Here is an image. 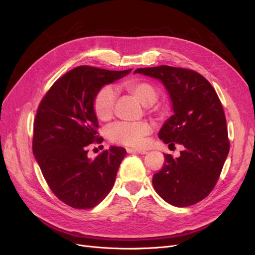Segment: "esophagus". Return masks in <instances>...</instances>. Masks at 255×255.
<instances>
[{
    "mask_svg": "<svg viewBox=\"0 0 255 255\" xmlns=\"http://www.w3.org/2000/svg\"><path fill=\"white\" fill-rule=\"evenodd\" d=\"M128 153H138V154H146L145 150H138V149H132V148H128L127 149Z\"/></svg>",
    "mask_w": 255,
    "mask_h": 255,
    "instance_id": "esophagus-1",
    "label": "esophagus"
}]
</instances>
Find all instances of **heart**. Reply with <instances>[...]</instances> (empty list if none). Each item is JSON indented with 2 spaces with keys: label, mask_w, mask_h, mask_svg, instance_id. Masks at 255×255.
<instances>
[{
  "label": "heart",
  "mask_w": 255,
  "mask_h": 255,
  "mask_svg": "<svg viewBox=\"0 0 255 255\" xmlns=\"http://www.w3.org/2000/svg\"><path fill=\"white\" fill-rule=\"evenodd\" d=\"M126 88L134 95L143 105H151L156 101L158 92L152 84L144 81H132L126 85ZM116 102V91L111 86L100 89L94 101V111L97 118L106 121L112 118ZM151 132L149 123L144 121L128 122L122 121L113 125L109 128V137L113 142L139 146L143 142V137Z\"/></svg>",
  "instance_id": "b5f03b06"
}]
</instances>
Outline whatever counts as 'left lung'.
Returning <instances> with one entry per match:
<instances>
[{"label": "left lung", "instance_id": "obj_1", "mask_svg": "<svg viewBox=\"0 0 255 255\" xmlns=\"http://www.w3.org/2000/svg\"><path fill=\"white\" fill-rule=\"evenodd\" d=\"M140 73L164 85L173 115L158 133L169 145L184 146L179 157L165 155V164L153 175V186L166 202L189 206L210 195L230 150L225 112L215 89L201 74L183 68H139Z\"/></svg>", "mask_w": 255, "mask_h": 255}]
</instances>
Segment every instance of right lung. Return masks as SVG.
Wrapping results in <instances>:
<instances>
[{
  "label": "right lung",
  "mask_w": 255,
  "mask_h": 255,
  "mask_svg": "<svg viewBox=\"0 0 255 255\" xmlns=\"http://www.w3.org/2000/svg\"><path fill=\"white\" fill-rule=\"evenodd\" d=\"M81 66L61 76L44 96L34 122L33 153L45 181L60 201L86 210L109 195L127 151L111 146L95 158L88 145L101 142L94 101L100 89L128 75Z\"/></svg>",
  "instance_id": "obj_1"
}]
</instances>
